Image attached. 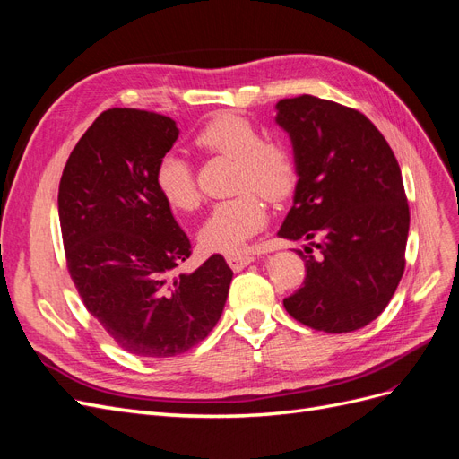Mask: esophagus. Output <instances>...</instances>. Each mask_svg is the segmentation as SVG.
<instances>
[{
    "instance_id": "34e87169",
    "label": "esophagus",
    "mask_w": 459,
    "mask_h": 459,
    "mask_svg": "<svg viewBox=\"0 0 459 459\" xmlns=\"http://www.w3.org/2000/svg\"><path fill=\"white\" fill-rule=\"evenodd\" d=\"M226 260H228L230 266L235 272H238V270H243L245 266H248L251 262H255V255H251V253H231V255L226 256Z\"/></svg>"
}]
</instances>
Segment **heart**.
Segmentation results:
<instances>
[{
  "label": "heart",
  "mask_w": 459,
  "mask_h": 459,
  "mask_svg": "<svg viewBox=\"0 0 459 459\" xmlns=\"http://www.w3.org/2000/svg\"><path fill=\"white\" fill-rule=\"evenodd\" d=\"M206 152L233 159L231 189L235 195L214 203L201 228L208 251L233 253L258 233L268 220V201H285L299 184V164L287 143L262 137L255 122L235 113L208 120L193 137ZM155 184L166 204L193 211L199 204L191 164L178 152H166L155 169Z\"/></svg>",
  "instance_id": "b5f03b06"
}]
</instances>
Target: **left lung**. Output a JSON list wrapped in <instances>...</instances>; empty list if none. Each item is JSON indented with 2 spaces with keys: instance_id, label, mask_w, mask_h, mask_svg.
I'll use <instances>...</instances> for the list:
<instances>
[{
  "instance_id": "left-lung-1",
  "label": "left lung",
  "mask_w": 459,
  "mask_h": 459,
  "mask_svg": "<svg viewBox=\"0 0 459 459\" xmlns=\"http://www.w3.org/2000/svg\"><path fill=\"white\" fill-rule=\"evenodd\" d=\"M275 120L299 164L277 235L317 248L297 251L307 277L283 307L316 331H356L386 308L406 268L410 206L398 160L366 115L335 101L281 100Z\"/></svg>"
}]
</instances>
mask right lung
Segmentation results:
<instances>
[{
    "label": "right lung",
    "mask_w": 459,
    "mask_h": 459,
    "mask_svg": "<svg viewBox=\"0 0 459 459\" xmlns=\"http://www.w3.org/2000/svg\"><path fill=\"white\" fill-rule=\"evenodd\" d=\"M178 134L172 118L151 110H103L59 184L65 258L78 295L120 349L145 358L199 344L218 324L233 275L221 255L176 273L191 243L160 197L155 169Z\"/></svg>",
    "instance_id": "obj_1"
}]
</instances>
